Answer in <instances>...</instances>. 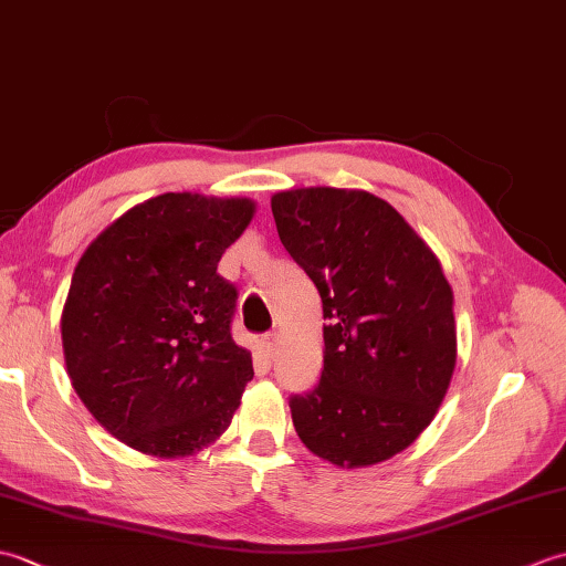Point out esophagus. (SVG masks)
I'll return each instance as SVG.
<instances>
[{
	"label": "esophagus",
	"instance_id": "1",
	"mask_svg": "<svg viewBox=\"0 0 566 566\" xmlns=\"http://www.w3.org/2000/svg\"><path fill=\"white\" fill-rule=\"evenodd\" d=\"M276 343H280V333H276V331H270V333L262 335V347H264V350H268L270 355L276 350Z\"/></svg>",
	"mask_w": 566,
	"mask_h": 566
}]
</instances>
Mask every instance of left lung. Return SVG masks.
<instances>
[{
	"mask_svg": "<svg viewBox=\"0 0 566 566\" xmlns=\"http://www.w3.org/2000/svg\"><path fill=\"white\" fill-rule=\"evenodd\" d=\"M272 213L328 321L321 379L290 399L298 438L347 469L389 460L430 426L454 371L452 290L440 262L369 191H280Z\"/></svg>",
	"mask_w": 566,
	"mask_h": 566,
	"instance_id": "left-lung-1",
	"label": "left lung"
}]
</instances>
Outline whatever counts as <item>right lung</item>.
I'll return each mask as SVG.
<instances>
[{
    "mask_svg": "<svg viewBox=\"0 0 566 566\" xmlns=\"http://www.w3.org/2000/svg\"><path fill=\"white\" fill-rule=\"evenodd\" d=\"M250 199L160 195L128 209L84 250L63 311L67 375L90 413L128 448L201 450L231 426L252 357L231 335L226 248Z\"/></svg>",
    "mask_w": 566,
    "mask_h": 566,
    "instance_id": "1",
    "label": "right lung"
}]
</instances>
